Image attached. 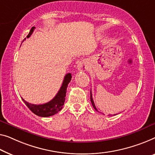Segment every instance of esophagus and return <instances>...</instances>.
<instances>
[{
  "label": "esophagus",
  "instance_id": "obj_1",
  "mask_svg": "<svg viewBox=\"0 0 155 155\" xmlns=\"http://www.w3.org/2000/svg\"><path fill=\"white\" fill-rule=\"evenodd\" d=\"M88 64H87V63L84 60L80 61L79 63L77 64V69L81 71H85L88 70Z\"/></svg>",
  "mask_w": 155,
  "mask_h": 155
}]
</instances>
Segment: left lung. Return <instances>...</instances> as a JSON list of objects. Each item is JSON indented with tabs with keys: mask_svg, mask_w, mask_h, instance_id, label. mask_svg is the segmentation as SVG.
<instances>
[{
	"mask_svg": "<svg viewBox=\"0 0 155 155\" xmlns=\"http://www.w3.org/2000/svg\"><path fill=\"white\" fill-rule=\"evenodd\" d=\"M91 103H92V107H93V108H94V109H95V110H97V111H98L96 107H95V105H94V103L93 99H92V92H91ZM98 112H99V111H98Z\"/></svg>",
	"mask_w": 155,
	"mask_h": 155,
	"instance_id": "obj_1",
	"label": "left lung"
}]
</instances>
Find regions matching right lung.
Wrapping results in <instances>:
<instances>
[{
	"label": "right lung",
	"instance_id": "1",
	"mask_svg": "<svg viewBox=\"0 0 155 155\" xmlns=\"http://www.w3.org/2000/svg\"><path fill=\"white\" fill-rule=\"evenodd\" d=\"M35 28L33 27L30 31L28 35L26 38H28L33 33L34 30ZM26 39V38H25ZM71 80V74L70 73L67 74L65 77L64 78L63 84L60 88L59 91L58 92L56 95L54 97L53 100H51L48 102L43 104H33L27 102L22 98V100L24 101L30 110L37 115L40 117H49L51 115L56 114L58 112H59L64 105V101H65V96L67 92V87L68 86L69 83Z\"/></svg>",
	"mask_w": 155,
	"mask_h": 155
}]
</instances>
